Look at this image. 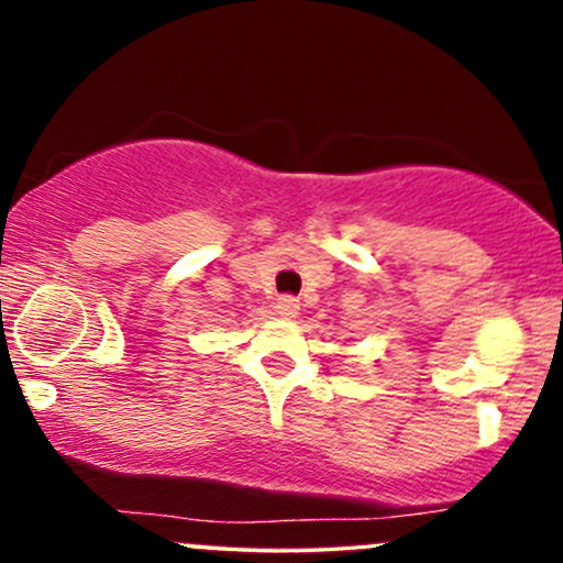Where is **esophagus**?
Listing matches in <instances>:
<instances>
[{
  "mask_svg": "<svg viewBox=\"0 0 563 563\" xmlns=\"http://www.w3.org/2000/svg\"><path fill=\"white\" fill-rule=\"evenodd\" d=\"M299 309H301V303H299V299H294V296H280V299L275 301V312L286 320H294L296 314H299Z\"/></svg>",
  "mask_w": 563,
  "mask_h": 563,
  "instance_id": "esophagus-1",
  "label": "esophagus"
}]
</instances>
